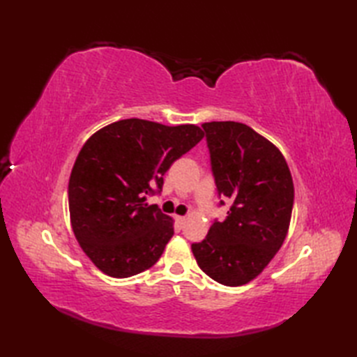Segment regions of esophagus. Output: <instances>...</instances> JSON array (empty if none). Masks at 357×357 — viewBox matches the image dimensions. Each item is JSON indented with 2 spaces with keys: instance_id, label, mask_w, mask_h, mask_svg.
<instances>
[{
  "instance_id": "1",
  "label": "esophagus",
  "mask_w": 357,
  "mask_h": 357,
  "mask_svg": "<svg viewBox=\"0 0 357 357\" xmlns=\"http://www.w3.org/2000/svg\"><path fill=\"white\" fill-rule=\"evenodd\" d=\"M176 221H178L179 227H183L185 224V221H187V218L185 216H176Z\"/></svg>"
}]
</instances>
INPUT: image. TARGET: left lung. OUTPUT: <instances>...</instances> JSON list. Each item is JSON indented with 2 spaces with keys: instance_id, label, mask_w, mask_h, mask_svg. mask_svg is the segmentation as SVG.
I'll return each mask as SVG.
<instances>
[{
  "instance_id": "left-lung-1",
  "label": "left lung",
  "mask_w": 357,
  "mask_h": 357,
  "mask_svg": "<svg viewBox=\"0 0 357 357\" xmlns=\"http://www.w3.org/2000/svg\"><path fill=\"white\" fill-rule=\"evenodd\" d=\"M202 128L218 196L231 206L192 252L207 276L238 287L259 275L282 245L294 201L291 173L282 153L252 127L213 121Z\"/></svg>"
}]
</instances>
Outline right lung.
Listing matches in <instances>:
<instances>
[{
    "label": "right lung",
    "instance_id": "right-lung-1",
    "mask_svg": "<svg viewBox=\"0 0 357 357\" xmlns=\"http://www.w3.org/2000/svg\"><path fill=\"white\" fill-rule=\"evenodd\" d=\"M204 138L198 126L121 119L90 136L69 179L75 238L98 268L130 278L150 268L173 236V219L149 195L162 190L170 165Z\"/></svg>",
    "mask_w": 357,
    "mask_h": 357
}]
</instances>
